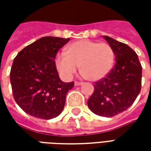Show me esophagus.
<instances>
[{
	"mask_svg": "<svg viewBox=\"0 0 151 151\" xmlns=\"http://www.w3.org/2000/svg\"><path fill=\"white\" fill-rule=\"evenodd\" d=\"M82 82H74V85L75 86H80V85H82Z\"/></svg>",
	"mask_w": 151,
	"mask_h": 151,
	"instance_id": "1",
	"label": "esophagus"
}]
</instances>
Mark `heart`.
<instances>
[{
	"label": "heart",
	"instance_id": "heart-1",
	"mask_svg": "<svg viewBox=\"0 0 151 151\" xmlns=\"http://www.w3.org/2000/svg\"><path fill=\"white\" fill-rule=\"evenodd\" d=\"M114 60L113 49L108 43L82 40L69 44L65 53H58L56 65L67 79L71 78L80 66V73L83 78L95 82L110 73Z\"/></svg>",
	"mask_w": 151,
	"mask_h": 151
}]
</instances>
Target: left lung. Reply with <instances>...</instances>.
Listing matches in <instances>:
<instances>
[{
	"mask_svg": "<svg viewBox=\"0 0 151 151\" xmlns=\"http://www.w3.org/2000/svg\"><path fill=\"white\" fill-rule=\"evenodd\" d=\"M103 37L113 49L116 64L108 75L95 82L87 105L96 115L111 117L128 109L139 95L142 67L130 47L106 35Z\"/></svg>",
	"mask_w": 151,
	"mask_h": 151,
	"instance_id": "8db88e82",
	"label": "left lung"
}]
</instances>
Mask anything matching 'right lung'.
Segmentation results:
<instances>
[{
    "label": "right lung",
    "mask_w": 151,
    "mask_h": 151,
    "mask_svg": "<svg viewBox=\"0 0 151 151\" xmlns=\"http://www.w3.org/2000/svg\"><path fill=\"white\" fill-rule=\"evenodd\" d=\"M69 39L46 36L28 45L14 60L10 82L15 101L32 116L49 120L61 113L74 82L59 78L55 59Z\"/></svg>",
    "instance_id": "right-lung-1"
}]
</instances>
